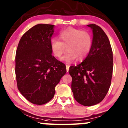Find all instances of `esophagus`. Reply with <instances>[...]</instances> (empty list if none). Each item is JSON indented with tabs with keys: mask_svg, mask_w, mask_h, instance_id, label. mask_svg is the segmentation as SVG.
<instances>
[{
	"mask_svg": "<svg viewBox=\"0 0 128 128\" xmlns=\"http://www.w3.org/2000/svg\"><path fill=\"white\" fill-rule=\"evenodd\" d=\"M69 67H70V66L67 65V64H66V70H67V72H68Z\"/></svg>",
	"mask_w": 128,
	"mask_h": 128,
	"instance_id": "34e87169",
	"label": "esophagus"
}]
</instances>
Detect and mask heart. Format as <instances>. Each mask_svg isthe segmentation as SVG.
I'll use <instances>...</instances> for the list:
<instances>
[{
	"label": "heart",
	"instance_id": "heart-1",
	"mask_svg": "<svg viewBox=\"0 0 128 128\" xmlns=\"http://www.w3.org/2000/svg\"><path fill=\"white\" fill-rule=\"evenodd\" d=\"M60 40L54 38L51 40V49L56 57L61 56L67 51L61 60L71 63L77 58L82 61L88 55L92 48V38L90 34L86 30L68 28L60 32Z\"/></svg>",
	"mask_w": 128,
	"mask_h": 128
}]
</instances>
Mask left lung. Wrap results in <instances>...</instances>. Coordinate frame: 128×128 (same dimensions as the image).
Listing matches in <instances>:
<instances>
[{
  "label": "left lung",
  "instance_id": "8db88e82",
  "mask_svg": "<svg viewBox=\"0 0 128 128\" xmlns=\"http://www.w3.org/2000/svg\"><path fill=\"white\" fill-rule=\"evenodd\" d=\"M92 30V48L86 58L68 72L72 78V90L79 104L92 106L102 101L111 86L112 51L108 36L99 26L87 25Z\"/></svg>",
  "mask_w": 128,
  "mask_h": 128
}]
</instances>
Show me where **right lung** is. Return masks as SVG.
<instances>
[{
    "instance_id": "add662e5",
    "label": "right lung",
    "mask_w": 128,
    "mask_h": 128,
    "mask_svg": "<svg viewBox=\"0 0 128 128\" xmlns=\"http://www.w3.org/2000/svg\"><path fill=\"white\" fill-rule=\"evenodd\" d=\"M54 28L48 24L33 26L22 36L16 51L17 87L36 105H43L54 98L56 86L67 72L65 64L52 55Z\"/></svg>"
}]
</instances>
